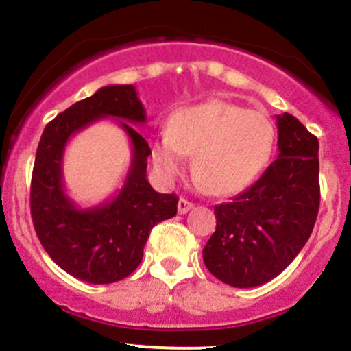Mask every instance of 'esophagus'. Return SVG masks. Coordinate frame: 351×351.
<instances>
[{
    "instance_id": "obj_1",
    "label": "esophagus",
    "mask_w": 351,
    "mask_h": 351,
    "mask_svg": "<svg viewBox=\"0 0 351 351\" xmlns=\"http://www.w3.org/2000/svg\"><path fill=\"white\" fill-rule=\"evenodd\" d=\"M194 207V202H191V200L187 199H180L179 200V206H177V210H179V214H186V212L191 210V208Z\"/></svg>"
}]
</instances>
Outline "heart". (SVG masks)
<instances>
[{"mask_svg": "<svg viewBox=\"0 0 351 351\" xmlns=\"http://www.w3.org/2000/svg\"><path fill=\"white\" fill-rule=\"evenodd\" d=\"M275 143L274 124L265 114L212 99L176 112L169 131L151 143V157L167 182L192 169L214 194H230L250 184L262 171Z\"/></svg>", "mask_w": 351, "mask_h": 351, "instance_id": "b5f03b06", "label": "heart"}]
</instances>
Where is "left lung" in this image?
Wrapping results in <instances>:
<instances>
[{"mask_svg":"<svg viewBox=\"0 0 351 351\" xmlns=\"http://www.w3.org/2000/svg\"><path fill=\"white\" fill-rule=\"evenodd\" d=\"M278 157L261 179L230 202L214 207L217 227L204 247V263L237 289L282 274L312 234L318 207V139L297 117L277 116Z\"/></svg>","mask_w":351,"mask_h":351,"instance_id":"left-lung-1","label":"left lung"}]
</instances>
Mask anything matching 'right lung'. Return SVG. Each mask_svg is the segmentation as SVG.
Segmentation results:
<instances>
[{
  "mask_svg": "<svg viewBox=\"0 0 351 351\" xmlns=\"http://www.w3.org/2000/svg\"><path fill=\"white\" fill-rule=\"evenodd\" d=\"M101 117L145 123L136 88L106 86L54 117L43 131L31 177V219L41 245L62 270L97 285L123 280L139 267L152 227L174 217L179 202L176 194H159L151 187L145 177L147 141L123 121L118 122L133 144L123 189L102 206H73L62 184L64 147L73 133Z\"/></svg>",
  "mask_w": 351,
  "mask_h": 351,
  "instance_id": "obj_1",
  "label": "right lung"
}]
</instances>
